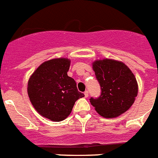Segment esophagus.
Segmentation results:
<instances>
[{
	"instance_id": "obj_1",
	"label": "esophagus",
	"mask_w": 158,
	"mask_h": 158,
	"mask_svg": "<svg viewBox=\"0 0 158 158\" xmlns=\"http://www.w3.org/2000/svg\"><path fill=\"white\" fill-rule=\"evenodd\" d=\"M88 95H89V93H88V91H85V92H84V97H88Z\"/></svg>"
}]
</instances>
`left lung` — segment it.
Returning a JSON list of instances; mask_svg holds the SVG:
<instances>
[{"label": "left lung", "instance_id": "1", "mask_svg": "<svg viewBox=\"0 0 158 158\" xmlns=\"http://www.w3.org/2000/svg\"><path fill=\"white\" fill-rule=\"evenodd\" d=\"M92 66L101 92L97 98L91 97V104L106 118L123 114L132 106L138 92L131 70L121 61L111 59L96 61Z\"/></svg>", "mask_w": 158, "mask_h": 158}]
</instances>
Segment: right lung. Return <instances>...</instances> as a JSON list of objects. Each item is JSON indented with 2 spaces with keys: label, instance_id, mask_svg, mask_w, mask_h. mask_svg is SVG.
<instances>
[{
  "label": "right lung",
  "instance_id": "right-lung-1",
  "mask_svg": "<svg viewBox=\"0 0 158 158\" xmlns=\"http://www.w3.org/2000/svg\"><path fill=\"white\" fill-rule=\"evenodd\" d=\"M70 61L52 59L42 63L28 81L27 92L36 111L52 121L66 118L75 101L84 97L79 92L75 79L68 76Z\"/></svg>",
  "mask_w": 158,
  "mask_h": 158
}]
</instances>
